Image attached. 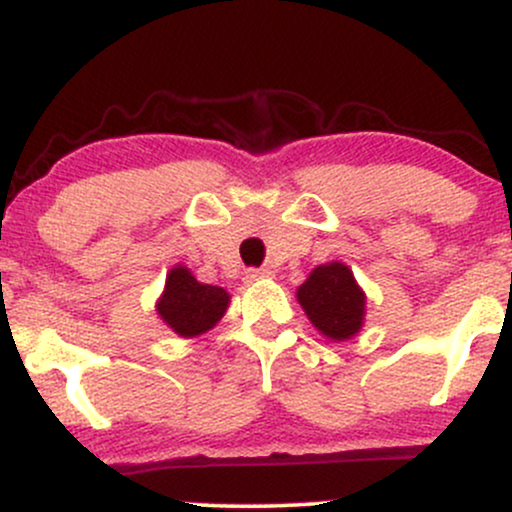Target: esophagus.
Masks as SVG:
<instances>
[{"label": "esophagus", "mask_w": 512, "mask_h": 512, "mask_svg": "<svg viewBox=\"0 0 512 512\" xmlns=\"http://www.w3.org/2000/svg\"><path fill=\"white\" fill-rule=\"evenodd\" d=\"M272 276H274L272 269H250V272L245 274V281H248V284H255V281L272 279Z\"/></svg>", "instance_id": "34e87169"}]
</instances>
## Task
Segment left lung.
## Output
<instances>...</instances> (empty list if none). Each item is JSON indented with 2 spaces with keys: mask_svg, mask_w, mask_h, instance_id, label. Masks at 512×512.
Instances as JSON below:
<instances>
[{
  "mask_svg": "<svg viewBox=\"0 0 512 512\" xmlns=\"http://www.w3.org/2000/svg\"><path fill=\"white\" fill-rule=\"evenodd\" d=\"M296 298L310 325L330 342L354 339L366 322V291L344 262L317 264Z\"/></svg>",
  "mask_w": 512,
  "mask_h": 512,
  "instance_id": "left-lung-1",
  "label": "left lung"
}]
</instances>
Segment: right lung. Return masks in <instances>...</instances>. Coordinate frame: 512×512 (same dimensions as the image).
<instances>
[{"instance_id":"obj_1","label":"right lung","mask_w":512,"mask_h":512,"mask_svg":"<svg viewBox=\"0 0 512 512\" xmlns=\"http://www.w3.org/2000/svg\"><path fill=\"white\" fill-rule=\"evenodd\" d=\"M231 293L221 286L202 284L185 264H175L156 301V315L182 339L209 332L226 315Z\"/></svg>"}]
</instances>
